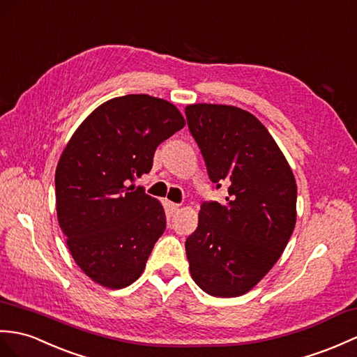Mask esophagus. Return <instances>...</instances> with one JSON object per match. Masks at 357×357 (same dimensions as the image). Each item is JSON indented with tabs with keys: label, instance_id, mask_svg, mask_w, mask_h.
<instances>
[{
	"label": "esophagus",
	"instance_id": "1",
	"mask_svg": "<svg viewBox=\"0 0 357 357\" xmlns=\"http://www.w3.org/2000/svg\"><path fill=\"white\" fill-rule=\"evenodd\" d=\"M178 208H179V205H178V204L167 202V210H169V213H170V214H175V213L178 211Z\"/></svg>",
	"mask_w": 357,
	"mask_h": 357
}]
</instances>
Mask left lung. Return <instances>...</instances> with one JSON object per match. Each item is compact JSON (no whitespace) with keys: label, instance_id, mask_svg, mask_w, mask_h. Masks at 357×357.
Returning a JSON list of instances; mask_svg holds the SVG:
<instances>
[{"label":"left lung","instance_id":"obj_1","mask_svg":"<svg viewBox=\"0 0 357 357\" xmlns=\"http://www.w3.org/2000/svg\"><path fill=\"white\" fill-rule=\"evenodd\" d=\"M188 129L225 202H204L185 242L190 273L213 296H240L283 254L296 222L291 165L251 112L228 105L185 107Z\"/></svg>","mask_w":357,"mask_h":357}]
</instances>
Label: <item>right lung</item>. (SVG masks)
Segmentation results:
<instances>
[{"mask_svg":"<svg viewBox=\"0 0 357 357\" xmlns=\"http://www.w3.org/2000/svg\"><path fill=\"white\" fill-rule=\"evenodd\" d=\"M185 126L175 105L147 94L105 102L65 146L56 167V211L77 266L123 289L143 273L164 229L162 205L128 187L152 169L164 139Z\"/></svg>","mask_w":357,"mask_h":357,"instance_id":"right-lung-1","label":"right lung"}]
</instances>
